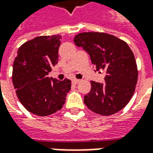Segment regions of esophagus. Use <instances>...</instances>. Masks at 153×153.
<instances>
[{
    "label": "esophagus",
    "mask_w": 153,
    "mask_h": 153,
    "mask_svg": "<svg viewBox=\"0 0 153 153\" xmlns=\"http://www.w3.org/2000/svg\"><path fill=\"white\" fill-rule=\"evenodd\" d=\"M79 82V79H74L72 80V83H74V84H77Z\"/></svg>",
    "instance_id": "34e87169"
}]
</instances>
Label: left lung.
Instances as JSON below:
<instances>
[{
  "label": "left lung",
  "mask_w": 153,
  "mask_h": 153,
  "mask_svg": "<svg viewBox=\"0 0 153 153\" xmlns=\"http://www.w3.org/2000/svg\"><path fill=\"white\" fill-rule=\"evenodd\" d=\"M74 42L86 51L97 71L105 70V82L91 81L83 102L88 109L111 115L125 107L134 93L138 69L134 53L124 41L105 33H80Z\"/></svg>",
  "instance_id": "8db88e82"
}]
</instances>
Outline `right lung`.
<instances>
[{
	"label": "right lung",
	"mask_w": 153,
	"mask_h": 153,
	"mask_svg": "<svg viewBox=\"0 0 153 153\" xmlns=\"http://www.w3.org/2000/svg\"><path fill=\"white\" fill-rule=\"evenodd\" d=\"M60 35L40 36L19 48L13 64L12 81L19 102L29 112L47 116L65 102L71 81L47 76L58 63Z\"/></svg>",
	"instance_id": "right-lung-1"
}]
</instances>
